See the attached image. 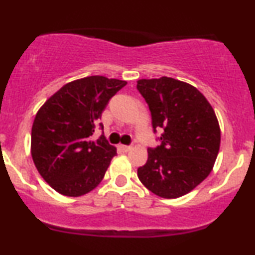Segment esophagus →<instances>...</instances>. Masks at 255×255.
I'll return each mask as SVG.
<instances>
[{
    "label": "esophagus",
    "instance_id": "esophagus-1",
    "mask_svg": "<svg viewBox=\"0 0 255 255\" xmlns=\"http://www.w3.org/2000/svg\"><path fill=\"white\" fill-rule=\"evenodd\" d=\"M130 148H131L130 146H126V145H120V146H119L120 151L124 152V153H127L128 151H130Z\"/></svg>",
    "mask_w": 255,
    "mask_h": 255
}]
</instances>
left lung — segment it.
<instances>
[{"label":"left lung","mask_w":255,"mask_h":255,"mask_svg":"<svg viewBox=\"0 0 255 255\" xmlns=\"http://www.w3.org/2000/svg\"><path fill=\"white\" fill-rule=\"evenodd\" d=\"M137 90L148 104L154 131L162 128L161 145L148 148L137 168L140 182L162 198L189 194L209 176L219 154L221 130L203 94L171 77L139 79Z\"/></svg>","instance_id":"obj_1"}]
</instances>
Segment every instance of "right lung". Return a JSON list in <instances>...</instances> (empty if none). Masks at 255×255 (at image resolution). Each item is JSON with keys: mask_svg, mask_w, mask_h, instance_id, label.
<instances>
[{"mask_svg": "<svg viewBox=\"0 0 255 255\" xmlns=\"http://www.w3.org/2000/svg\"><path fill=\"white\" fill-rule=\"evenodd\" d=\"M126 84L103 76L76 79L38 110L30 154L40 176L57 192L79 197L102 182L116 148L104 135L96 141L90 136L110 98Z\"/></svg>", "mask_w": 255, "mask_h": 255, "instance_id": "right-lung-1", "label": "right lung"}]
</instances>
